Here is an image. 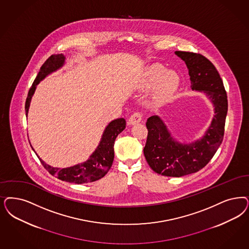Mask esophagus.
Returning a JSON list of instances; mask_svg holds the SVG:
<instances>
[{
  "mask_svg": "<svg viewBox=\"0 0 249 249\" xmlns=\"http://www.w3.org/2000/svg\"><path fill=\"white\" fill-rule=\"evenodd\" d=\"M142 120V114L141 112H135L133 113L129 119V125H135L136 123L141 122Z\"/></svg>",
  "mask_w": 249,
  "mask_h": 249,
  "instance_id": "1",
  "label": "esophagus"
}]
</instances>
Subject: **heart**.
Wrapping results in <instances>:
<instances>
[{
  "mask_svg": "<svg viewBox=\"0 0 249 249\" xmlns=\"http://www.w3.org/2000/svg\"><path fill=\"white\" fill-rule=\"evenodd\" d=\"M179 85L178 75L172 71H166L160 64H154L146 70L141 86L144 89L155 87L154 98L157 103L166 102L171 98Z\"/></svg>",
  "mask_w": 249,
  "mask_h": 249,
  "instance_id": "b5f03b06",
  "label": "heart"
}]
</instances>
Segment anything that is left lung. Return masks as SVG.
I'll return each mask as SVG.
<instances>
[{"label":"left lung","instance_id":"1","mask_svg":"<svg viewBox=\"0 0 249 249\" xmlns=\"http://www.w3.org/2000/svg\"><path fill=\"white\" fill-rule=\"evenodd\" d=\"M175 53L189 69L191 89L205 93L214 107V116L204 136L189 144L172 137L158 116L147 120L148 135L143 148L147 163L159 175L180 178L202 169L217 152L223 142L228 102L223 80L210 60L198 53Z\"/></svg>","mask_w":249,"mask_h":249}]
</instances>
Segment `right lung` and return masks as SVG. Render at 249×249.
Here are the masks:
<instances>
[{"label": "right lung", "mask_w": 249, "mask_h": 249, "mask_svg": "<svg viewBox=\"0 0 249 249\" xmlns=\"http://www.w3.org/2000/svg\"><path fill=\"white\" fill-rule=\"evenodd\" d=\"M64 61H65V57L63 54H56V55H52L44 62L39 72L37 73V76L35 79L34 83L32 84V86L28 91L26 101V116L28 113L32 95L34 94L36 86L47 75H49L50 73L62 67L64 64ZM125 128H126V120L123 118L111 121L104 130L99 145L97 146V148L91 155L90 158L85 163H79L67 168H57L47 164L38 156L37 157L39 158L42 165L49 171V173L52 174V176H55L60 180L66 181L70 183H75V184L94 182L102 178L109 171L114 160L115 140Z\"/></svg>", "instance_id": "right-lung-1"}]
</instances>
